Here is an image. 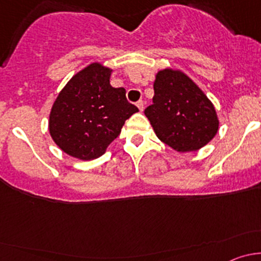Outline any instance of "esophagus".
Returning a JSON list of instances; mask_svg holds the SVG:
<instances>
[{
	"label": "esophagus",
	"mask_w": 261,
	"mask_h": 261,
	"mask_svg": "<svg viewBox=\"0 0 261 261\" xmlns=\"http://www.w3.org/2000/svg\"><path fill=\"white\" fill-rule=\"evenodd\" d=\"M136 106H138V109L140 110L141 112L144 111V101H139L138 103H136Z\"/></svg>",
	"instance_id": "obj_1"
}]
</instances>
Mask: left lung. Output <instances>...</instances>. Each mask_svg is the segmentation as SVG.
<instances>
[{"instance_id": "obj_1", "label": "left lung", "mask_w": 261, "mask_h": 261, "mask_svg": "<svg viewBox=\"0 0 261 261\" xmlns=\"http://www.w3.org/2000/svg\"><path fill=\"white\" fill-rule=\"evenodd\" d=\"M145 116L158 139L178 152L197 151L220 127L211 99L186 73L173 68L155 74L152 105Z\"/></svg>"}]
</instances>
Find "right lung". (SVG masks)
Returning <instances> with one entry per match:
<instances>
[{
  "mask_svg": "<svg viewBox=\"0 0 261 261\" xmlns=\"http://www.w3.org/2000/svg\"><path fill=\"white\" fill-rule=\"evenodd\" d=\"M111 73V68L91 63L68 81L53 103L50 136L69 156L80 160L102 156L125 121L139 111L127 102L125 88L110 84Z\"/></svg>",
  "mask_w": 261,
  "mask_h": 261,
  "instance_id": "add662e5",
  "label": "right lung"
}]
</instances>
